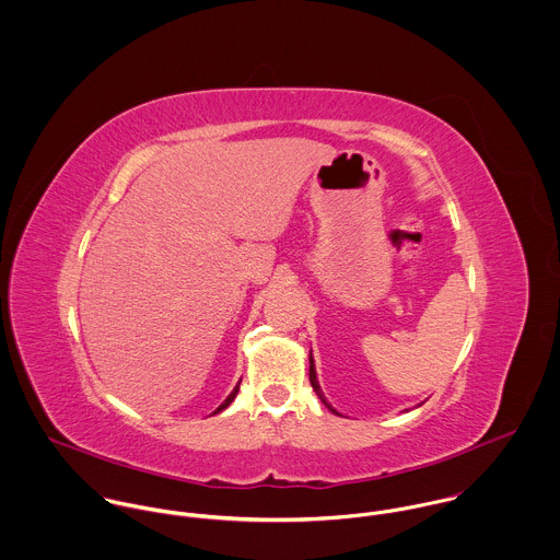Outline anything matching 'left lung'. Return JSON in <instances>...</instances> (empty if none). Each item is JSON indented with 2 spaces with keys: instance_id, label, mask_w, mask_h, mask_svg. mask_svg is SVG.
Here are the masks:
<instances>
[{
  "instance_id": "8db88e82",
  "label": "left lung",
  "mask_w": 560,
  "mask_h": 560,
  "mask_svg": "<svg viewBox=\"0 0 560 560\" xmlns=\"http://www.w3.org/2000/svg\"><path fill=\"white\" fill-rule=\"evenodd\" d=\"M310 380H311V386H313V390H315V395L319 397V401L332 412V415H339L328 401H326V397H324V393H322V388H319V382H317V373H315V361H313V354L310 352ZM341 417V415H339Z\"/></svg>"
}]
</instances>
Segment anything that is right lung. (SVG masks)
<instances>
[{
    "label": "right lung",
    "mask_w": 560,
    "mask_h": 560,
    "mask_svg": "<svg viewBox=\"0 0 560 560\" xmlns=\"http://www.w3.org/2000/svg\"><path fill=\"white\" fill-rule=\"evenodd\" d=\"M238 384H241V382H238ZM238 384H236V388H234V390L228 395V399H225V401H223V404H221V406H219V408H217L212 415H219V412H223V410H225V408H228V406H230V404L236 399V395H238Z\"/></svg>",
    "instance_id": "obj_1"
}]
</instances>
